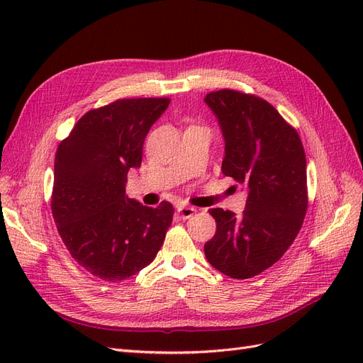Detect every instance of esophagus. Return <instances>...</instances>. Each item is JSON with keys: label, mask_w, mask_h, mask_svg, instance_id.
<instances>
[{"label": "esophagus", "mask_w": 363, "mask_h": 363, "mask_svg": "<svg viewBox=\"0 0 363 363\" xmlns=\"http://www.w3.org/2000/svg\"><path fill=\"white\" fill-rule=\"evenodd\" d=\"M177 212L183 219H189L191 216H194L196 213V208L192 206H179Z\"/></svg>", "instance_id": "1"}]
</instances>
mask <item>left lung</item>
Wrapping results in <instances>:
<instances>
[{
	"label": "left lung",
	"mask_w": 363,
	"mask_h": 363,
	"mask_svg": "<svg viewBox=\"0 0 363 363\" xmlns=\"http://www.w3.org/2000/svg\"><path fill=\"white\" fill-rule=\"evenodd\" d=\"M204 101L225 139L223 174L248 188L240 216L208 211L216 233L204 252L219 272L245 280L279 262L301 230L309 204L306 152L296 130L263 98L221 89Z\"/></svg>",
	"instance_id": "obj_1"
}]
</instances>
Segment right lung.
Returning a JSON list of instances; mask_svg holds the SVG:
<instances>
[{"label": "right lung", "mask_w": 363, "mask_h": 363, "mask_svg": "<svg viewBox=\"0 0 363 363\" xmlns=\"http://www.w3.org/2000/svg\"><path fill=\"white\" fill-rule=\"evenodd\" d=\"M169 98H123L86 112L54 162L51 212L74 260L94 277L121 281L155 260L174 207H147L125 195L130 168Z\"/></svg>", "instance_id": "right-lung-1"}]
</instances>
